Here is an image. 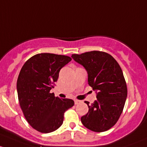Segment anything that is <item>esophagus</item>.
Here are the masks:
<instances>
[{"label": "esophagus", "instance_id": "obj_1", "mask_svg": "<svg viewBox=\"0 0 147 147\" xmlns=\"http://www.w3.org/2000/svg\"><path fill=\"white\" fill-rule=\"evenodd\" d=\"M79 102H81V100H74V103H75V105H78Z\"/></svg>", "mask_w": 147, "mask_h": 147}]
</instances>
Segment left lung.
<instances>
[{
    "label": "left lung",
    "mask_w": 147,
    "mask_h": 147,
    "mask_svg": "<svg viewBox=\"0 0 147 147\" xmlns=\"http://www.w3.org/2000/svg\"><path fill=\"white\" fill-rule=\"evenodd\" d=\"M88 73V84L96 91L97 99L81 117L83 125L91 131L102 132L114 126L122 114L127 96V85L119 63L107 53L92 51L72 54Z\"/></svg>",
    "instance_id": "left-lung-1"
}]
</instances>
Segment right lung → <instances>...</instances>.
Wrapping results in <instances>:
<instances>
[{
  "mask_svg": "<svg viewBox=\"0 0 147 147\" xmlns=\"http://www.w3.org/2000/svg\"><path fill=\"white\" fill-rule=\"evenodd\" d=\"M71 60L68 56L42 53L29 59L21 69L17 81L20 105L28 123L40 132L59 128L64 113L74 106L73 100L50 93L61 69Z\"/></svg>",
  "mask_w": 147,
  "mask_h": 147,
  "instance_id": "right-lung-1",
  "label": "right lung"
}]
</instances>
